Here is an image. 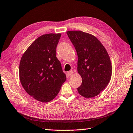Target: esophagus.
<instances>
[{
	"mask_svg": "<svg viewBox=\"0 0 133 133\" xmlns=\"http://www.w3.org/2000/svg\"><path fill=\"white\" fill-rule=\"evenodd\" d=\"M73 71H68L67 73V74H66V75H67V77H70L72 74H73Z\"/></svg>",
	"mask_w": 133,
	"mask_h": 133,
	"instance_id": "obj_1",
	"label": "esophagus"
}]
</instances>
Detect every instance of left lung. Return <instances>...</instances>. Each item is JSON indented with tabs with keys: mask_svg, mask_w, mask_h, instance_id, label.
<instances>
[{
	"mask_svg": "<svg viewBox=\"0 0 133 133\" xmlns=\"http://www.w3.org/2000/svg\"><path fill=\"white\" fill-rule=\"evenodd\" d=\"M78 55L77 70L82 78L77 88L86 98L100 94L111 79L112 65L106 50L101 42L90 34L80 31L67 32Z\"/></svg>",
	"mask_w": 133,
	"mask_h": 133,
	"instance_id": "8db88e82",
	"label": "left lung"
}]
</instances>
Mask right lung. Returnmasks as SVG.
Segmentation results:
<instances>
[{
  "mask_svg": "<svg viewBox=\"0 0 133 133\" xmlns=\"http://www.w3.org/2000/svg\"><path fill=\"white\" fill-rule=\"evenodd\" d=\"M61 34L38 37L22 55L19 66V79L24 89L36 100L48 102L55 98L66 76L56 56Z\"/></svg>",
  "mask_w": 133,
  "mask_h": 133,
  "instance_id": "obj_1",
  "label": "right lung"
}]
</instances>
